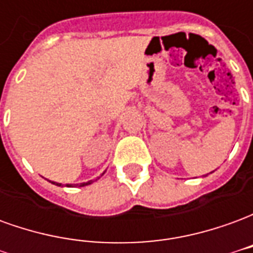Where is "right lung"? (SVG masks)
I'll list each match as a JSON object with an SVG mask.
<instances>
[{"label": "right lung", "instance_id": "add662e5", "mask_svg": "<svg viewBox=\"0 0 253 253\" xmlns=\"http://www.w3.org/2000/svg\"><path fill=\"white\" fill-rule=\"evenodd\" d=\"M90 183H93V180H90V181H86V183H81V184H80V186L83 187V186H88V184H90ZM54 184H55V183H54ZM57 186H61V184H59V183H57ZM67 187H70L69 186V184H66Z\"/></svg>", "mask_w": 253, "mask_h": 253}]
</instances>
